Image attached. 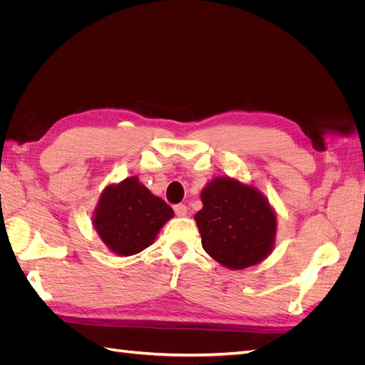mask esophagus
I'll use <instances>...</instances> for the list:
<instances>
[{
    "label": "esophagus",
    "mask_w": 365,
    "mask_h": 365,
    "mask_svg": "<svg viewBox=\"0 0 365 365\" xmlns=\"http://www.w3.org/2000/svg\"><path fill=\"white\" fill-rule=\"evenodd\" d=\"M173 210H175V215L180 216V217H182V216L187 215V205H184V204H176V205L173 207Z\"/></svg>",
    "instance_id": "1"
}]
</instances>
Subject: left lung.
I'll list each match as a JSON object with an SVG mask.
<instances>
[{"label": "left lung", "instance_id": "obj_1", "mask_svg": "<svg viewBox=\"0 0 365 365\" xmlns=\"http://www.w3.org/2000/svg\"><path fill=\"white\" fill-rule=\"evenodd\" d=\"M204 207L195 215L202 248L230 269L262 262L274 248L277 219L252 185L215 178L201 192Z\"/></svg>", "mask_w": 365, "mask_h": 365}]
</instances>
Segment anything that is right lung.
Here are the masks:
<instances>
[{
	"label": "right lung",
	"instance_id": "1",
	"mask_svg": "<svg viewBox=\"0 0 365 365\" xmlns=\"http://www.w3.org/2000/svg\"><path fill=\"white\" fill-rule=\"evenodd\" d=\"M173 210L152 195L137 176L108 185L93 217L103 244L118 256H132L155 240Z\"/></svg>",
	"mask_w": 365,
	"mask_h": 365
}]
</instances>
